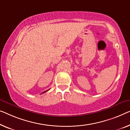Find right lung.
Listing matches in <instances>:
<instances>
[{"label": "right lung", "mask_w": 130, "mask_h": 130, "mask_svg": "<svg viewBox=\"0 0 130 130\" xmlns=\"http://www.w3.org/2000/svg\"><path fill=\"white\" fill-rule=\"evenodd\" d=\"M50 89H48V90H45V91H44V92H42V93H41V94H42V93H45V92H47V91H48V90H49Z\"/></svg>", "instance_id": "add662e5"}]
</instances>
